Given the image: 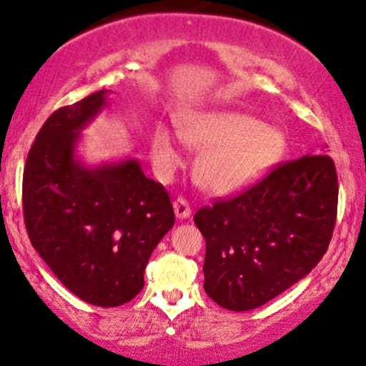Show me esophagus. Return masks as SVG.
Returning <instances> with one entry per match:
<instances>
[{"mask_svg":"<svg viewBox=\"0 0 366 366\" xmlns=\"http://www.w3.org/2000/svg\"><path fill=\"white\" fill-rule=\"evenodd\" d=\"M173 210H175L177 219H189L191 217V207L184 198H179L173 203Z\"/></svg>","mask_w":366,"mask_h":366,"instance_id":"34e87169","label":"esophagus"}]
</instances>
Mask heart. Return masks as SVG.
<instances>
[{
    "instance_id": "heart-1",
    "label": "heart",
    "mask_w": 366,
    "mask_h": 366,
    "mask_svg": "<svg viewBox=\"0 0 366 366\" xmlns=\"http://www.w3.org/2000/svg\"><path fill=\"white\" fill-rule=\"evenodd\" d=\"M179 138L194 151L196 180L212 194H234L268 175L287 149L286 134L261 119L233 110H205L179 119ZM152 156L163 170L179 164L172 133L157 128Z\"/></svg>"
}]
</instances>
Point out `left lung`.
Masks as SVG:
<instances>
[{"label": "left lung", "instance_id": "obj_1", "mask_svg": "<svg viewBox=\"0 0 366 366\" xmlns=\"http://www.w3.org/2000/svg\"><path fill=\"white\" fill-rule=\"evenodd\" d=\"M328 152L290 161L232 199L199 209L205 293L222 309H257L312 272L328 249L338 184Z\"/></svg>", "mask_w": 366, "mask_h": 366}]
</instances>
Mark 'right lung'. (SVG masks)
<instances>
[{
  "mask_svg": "<svg viewBox=\"0 0 366 366\" xmlns=\"http://www.w3.org/2000/svg\"><path fill=\"white\" fill-rule=\"evenodd\" d=\"M109 105L103 89L56 110L31 145L22 179L29 240L54 275L84 302L128 303L175 222L168 193L134 157L86 164L82 129Z\"/></svg>",
  "mask_w": 366,
  "mask_h": 366,
  "instance_id": "1",
  "label": "right lung"
}]
</instances>
